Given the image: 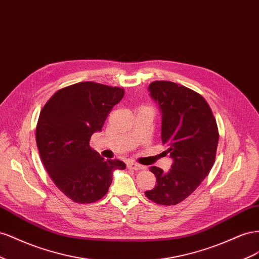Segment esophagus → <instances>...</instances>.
I'll list each match as a JSON object with an SVG mask.
<instances>
[{"label": "esophagus", "mask_w": 259, "mask_h": 259, "mask_svg": "<svg viewBox=\"0 0 259 259\" xmlns=\"http://www.w3.org/2000/svg\"><path fill=\"white\" fill-rule=\"evenodd\" d=\"M127 167H128L129 169H132V170H140V169H144L143 166L138 164V162H134V161L127 162Z\"/></svg>", "instance_id": "1"}]
</instances>
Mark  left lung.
<instances>
[{
    "label": "left lung",
    "mask_w": 259,
    "mask_h": 259,
    "mask_svg": "<svg viewBox=\"0 0 259 259\" xmlns=\"http://www.w3.org/2000/svg\"><path fill=\"white\" fill-rule=\"evenodd\" d=\"M151 98L161 114V141L174 162L171 169L152 166L156 177L146 197L160 205H177L193 193L215 162L219 140L212 112L205 99L191 89L170 81H154Z\"/></svg>",
    "instance_id": "obj_1"
}]
</instances>
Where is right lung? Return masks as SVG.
I'll return each instance as SVG.
<instances>
[{"label":"right lung","mask_w":259,"mask_h":259,"mask_svg":"<svg viewBox=\"0 0 259 259\" xmlns=\"http://www.w3.org/2000/svg\"><path fill=\"white\" fill-rule=\"evenodd\" d=\"M123 94L121 88L87 81L58 90L41 110L35 139L42 162L73 202L99 201L108 192L114 171L125 168L121 160H104L90 146L91 136L102 130Z\"/></svg>","instance_id":"1"}]
</instances>
